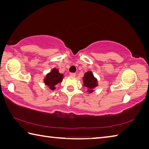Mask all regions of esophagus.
I'll return each mask as SVG.
<instances>
[{
  "mask_svg": "<svg viewBox=\"0 0 149 149\" xmlns=\"http://www.w3.org/2000/svg\"><path fill=\"white\" fill-rule=\"evenodd\" d=\"M70 76H71V77H75V75H76V74H74V73H70Z\"/></svg>",
  "mask_w": 149,
  "mask_h": 149,
  "instance_id": "esophagus-1",
  "label": "esophagus"
}]
</instances>
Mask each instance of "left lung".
Segmentation results:
<instances>
[{"label":"left lung","instance_id":"left-lung-1","mask_svg":"<svg viewBox=\"0 0 149 149\" xmlns=\"http://www.w3.org/2000/svg\"><path fill=\"white\" fill-rule=\"evenodd\" d=\"M83 85L87 88L88 93L94 92V88L98 85V79L94 76L92 71L86 72L83 77Z\"/></svg>","mask_w":149,"mask_h":149}]
</instances>
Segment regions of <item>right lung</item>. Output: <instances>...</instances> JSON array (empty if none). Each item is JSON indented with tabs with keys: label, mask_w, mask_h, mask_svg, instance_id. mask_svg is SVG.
Instances as JSON below:
<instances>
[{
	"label": "right lung",
	"mask_w": 149,
	"mask_h": 149,
	"mask_svg": "<svg viewBox=\"0 0 149 149\" xmlns=\"http://www.w3.org/2000/svg\"><path fill=\"white\" fill-rule=\"evenodd\" d=\"M64 78V75L59 72L57 68H53L50 72L46 74L44 82L45 85H47L49 88L54 91L56 88V85L58 83L63 81Z\"/></svg>",
	"instance_id": "obj_1"
}]
</instances>
